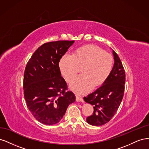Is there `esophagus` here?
Returning a JSON list of instances; mask_svg holds the SVG:
<instances>
[{"label": "esophagus", "mask_w": 149, "mask_h": 149, "mask_svg": "<svg viewBox=\"0 0 149 149\" xmlns=\"http://www.w3.org/2000/svg\"><path fill=\"white\" fill-rule=\"evenodd\" d=\"M76 101H78V102H84V100L83 99V97L78 96V95H76Z\"/></svg>", "instance_id": "obj_1"}]
</instances>
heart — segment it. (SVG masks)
<instances>
[{
  "mask_svg": "<svg viewBox=\"0 0 149 149\" xmlns=\"http://www.w3.org/2000/svg\"><path fill=\"white\" fill-rule=\"evenodd\" d=\"M113 66V58L110 54L93 45L79 47L73 55L65 54L59 62L62 76L70 82L82 67L81 74L73 79L70 88L78 93H84L93 87L102 85L109 77Z\"/></svg>",
  "mask_w": 149,
  "mask_h": 149,
  "instance_id": "1",
  "label": "heart"
}]
</instances>
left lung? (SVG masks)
<instances>
[{
  "mask_svg": "<svg viewBox=\"0 0 149 149\" xmlns=\"http://www.w3.org/2000/svg\"><path fill=\"white\" fill-rule=\"evenodd\" d=\"M114 64L106 82L95 91L84 97L93 106L94 112L86 118L88 124L100 126L107 123L114 116L124 96L125 73L119 57L114 50Z\"/></svg>",
  "mask_w": 149,
  "mask_h": 149,
  "instance_id": "obj_1",
  "label": "left lung"
}]
</instances>
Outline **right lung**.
Wrapping results in <instances>:
<instances>
[{"mask_svg":"<svg viewBox=\"0 0 149 149\" xmlns=\"http://www.w3.org/2000/svg\"><path fill=\"white\" fill-rule=\"evenodd\" d=\"M74 41L51 42L43 44L31 56L24 76V97L26 106L40 123H58L68 107L75 101L73 92L66 91L59 62Z\"/></svg>","mask_w":149,"mask_h":149,"instance_id":"right-lung-1","label":"right lung"}]
</instances>
